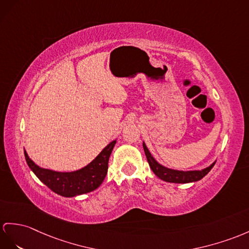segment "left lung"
<instances>
[{"label":"left lung","mask_w":249,"mask_h":249,"mask_svg":"<svg viewBox=\"0 0 249 249\" xmlns=\"http://www.w3.org/2000/svg\"><path fill=\"white\" fill-rule=\"evenodd\" d=\"M143 151L145 153V156H147V160L149 162L150 168L152 169V171L156 175L157 178H160V179L168 181V183H177V184H186V183H192V181H197L199 179H202L206 174H207L212 168H213L215 161L207 167L206 169H203L201 171H178V170H172V169H168L166 167H163L160 165L157 162L153 156L151 155L149 152L148 148L145 147V144L143 143Z\"/></svg>","instance_id":"8db88e82"}]
</instances>
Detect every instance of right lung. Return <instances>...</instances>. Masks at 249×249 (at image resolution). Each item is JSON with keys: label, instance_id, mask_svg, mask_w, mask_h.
Instances as JSON below:
<instances>
[{"label": "right lung", "instance_id": "obj_1", "mask_svg": "<svg viewBox=\"0 0 249 249\" xmlns=\"http://www.w3.org/2000/svg\"><path fill=\"white\" fill-rule=\"evenodd\" d=\"M115 143L116 141L108 143L92 162L74 172H56L40 168L29 159L26 152L24 154L27 165L42 183L59 196L71 197L94 191L102 184L107 173L108 159Z\"/></svg>", "mask_w": 249, "mask_h": 249}]
</instances>
